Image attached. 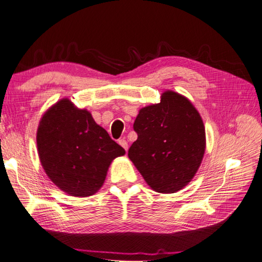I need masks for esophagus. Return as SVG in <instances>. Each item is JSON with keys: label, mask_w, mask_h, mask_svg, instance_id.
Returning a JSON list of instances; mask_svg holds the SVG:
<instances>
[{"label": "esophagus", "mask_w": 262, "mask_h": 262, "mask_svg": "<svg viewBox=\"0 0 262 262\" xmlns=\"http://www.w3.org/2000/svg\"><path fill=\"white\" fill-rule=\"evenodd\" d=\"M118 144L123 147V148L127 151V149H128V144H127V142L125 139H119L118 140Z\"/></svg>", "instance_id": "obj_1"}]
</instances>
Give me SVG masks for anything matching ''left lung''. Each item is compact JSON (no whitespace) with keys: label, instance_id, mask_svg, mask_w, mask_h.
<instances>
[{"label":"left lung","instance_id":"obj_1","mask_svg":"<svg viewBox=\"0 0 262 262\" xmlns=\"http://www.w3.org/2000/svg\"><path fill=\"white\" fill-rule=\"evenodd\" d=\"M138 138L128 157L152 190L173 193L188 185L203 162V118L184 95L166 91L160 103L139 110L134 123Z\"/></svg>","mask_w":262,"mask_h":262}]
</instances>
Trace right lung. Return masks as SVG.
Listing matches in <instances>:
<instances>
[{
  "mask_svg": "<svg viewBox=\"0 0 262 262\" xmlns=\"http://www.w3.org/2000/svg\"><path fill=\"white\" fill-rule=\"evenodd\" d=\"M39 162L59 189L74 197H89L103 186L112 162L125 149L95 123L87 110L69 98L44 113L36 133Z\"/></svg>",
  "mask_w": 262,
  "mask_h": 262,
  "instance_id": "right-lung-1",
  "label": "right lung"
}]
</instances>
